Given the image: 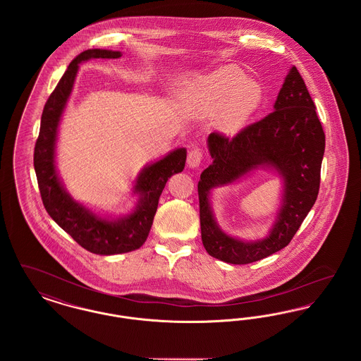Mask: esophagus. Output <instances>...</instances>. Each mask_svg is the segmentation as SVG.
<instances>
[{
  "mask_svg": "<svg viewBox=\"0 0 361 361\" xmlns=\"http://www.w3.org/2000/svg\"><path fill=\"white\" fill-rule=\"evenodd\" d=\"M202 158H203V153L200 149H192L188 153V159H187L189 168L190 169L197 168L202 162Z\"/></svg>",
  "mask_w": 361,
  "mask_h": 361,
  "instance_id": "1",
  "label": "esophagus"
}]
</instances>
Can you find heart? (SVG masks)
I'll use <instances>...</instances> for the list:
<instances>
[{
    "label": "heart",
    "mask_w": 361,
    "mask_h": 361,
    "mask_svg": "<svg viewBox=\"0 0 361 361\" xmlns=\"http://www.w3.org/2000/svg\"><path fill=\"white\" fill-rule=\"evenodd\" d=\"M262 97L261 86L235 65H224L202 75L185 90L181 106L189 115L216 121L234 134L250 119Z\"/></svg>",
    "instance_id": "1"
}]
</instances>
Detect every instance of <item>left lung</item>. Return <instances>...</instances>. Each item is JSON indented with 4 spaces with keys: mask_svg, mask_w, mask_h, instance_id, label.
I'll return each mask as SVG.
<instances>
[{
    "mask_svg": "<svg viewBox=\"0 0 361 361\" xmlns=\"http://www.w3.org/2000/svg\"><path fill=\"white\" fill-rule=\"evenodd\" d=\"M212 164L197 184L202 240L207 253L228 264H250L286 247L314 206L325 153V133L299 71L292 66L274 112L243 128L233 139L216 133L207 137ZM258 169L282 180L281 206L269 234L242 240L220 228L210 206L212 189L232 185Z\"/></svg>",
    "mask_w": 361,
    "mask_h": 361,
    "instance_id": "8db88e82",
    "label": "left lung"
}]
</instances>
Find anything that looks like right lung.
<instances>
[{
  "label": "right lung",
  "instance_id": "right-lung-1",
  "mask_svg": "<svg viewBox=\"0 0 361 361\" xmlns=\"http://www.w3.org/2000/svg\"><path fill=\"white\" fill-rule=\"evenodd\" d=\"M121 51L92 49L81 52L69 65L44 105L39 137L35 145L34 166L46 211L71 238L94 255L112 256L139 249L150 233L158 200L169 177L183 172L187 149L177 147L158 161L147 164L134 180L137 204L130 214L104 215L73 199L56 169L59 123L73 92L78 65L93 58L118 59Z\"/></svg>",
  "mask_w": 361,
  "mask_h": 361
}]
</instances>
